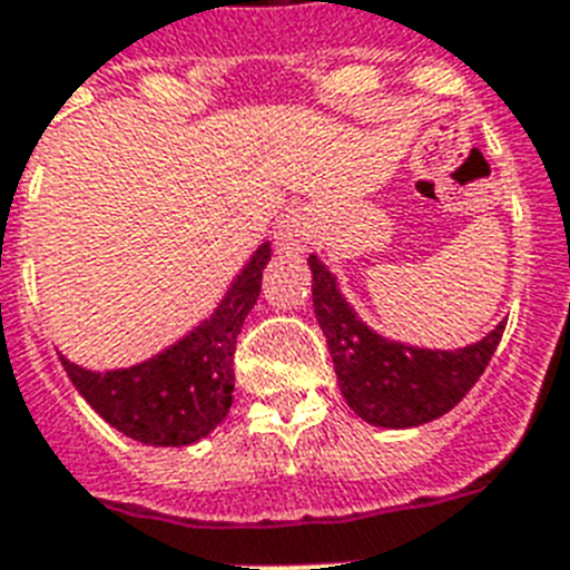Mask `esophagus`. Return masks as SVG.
<instances>
[{
  "label": "esophagus",
  "instance_id": "obj_1",
  "mask_svg": "<svg viewBox=\"0 0 570 570\" xmlns=\"http://www.w3.org/2000/svg\"><path fill=\"white\" fill-rule=\"evenodd\" d=\"M309 239H313V222L307 213L289 210L277 225V245L286 254H301L307 252Z\"/></svg>",
  "mask_w": 570,
  "mask_h": 570
}]
</instances>
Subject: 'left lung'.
<instances>
[{"instance_id":"8db88e82","label":"left lung","mask_w":570,"mask_h":570,"mask_svg":"<svg viewBox=\"0 0 570 570\" xmlns=\"http://www.w3.org/2000/svg\"><path fill=\"white\" fill-rule=\"evenodd\" d=\"M313 307L331 348L342 397L374 428H419L445 415L480 381L507 322L460 351H430L383 340L363 325L336 289V277L309 254Z\"/></svg>"}]
</instances>
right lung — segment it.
I'll use <instances>...</instances> for the list:
<instances>
[{
    "instance_id": "right-lung-1",
    "label": "right lung",
    "mask_w": 570,
    "mask_h": 570,
    "mask_svg": "<svg viewBox=\"0 0 570 570\" xmlns=\"http://www.w3.org/2000/svg\"><path fill=\"white\" fill-rule=\"evenodd\" d=\"M272 245L263 243L207 322L164 354L131 368L87 372L60 357L87 404L142 445L180 448L205 439L234 401V351L245 316L261 295Z\"/></svg>"
}]
</instances>
